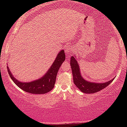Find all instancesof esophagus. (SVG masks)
Wrapping results in <instances>:
<instances>
[{
    "mask_svg": "<svg viewBox=\"0 0 127 127\" xmlns=\"http://www.w3.org/2000/svg\"><path fill=\"white\" fill-rule=\"evenodd\" d=\"M72 51V48L70 46H67V47L65 48V51H66V52H71Z\"/></svg>",
    "mask_w": 127,
    "mask_h": 127,
    "instance_id": "esophagus-1",
    "label": "esophagus"
}]
</instances>
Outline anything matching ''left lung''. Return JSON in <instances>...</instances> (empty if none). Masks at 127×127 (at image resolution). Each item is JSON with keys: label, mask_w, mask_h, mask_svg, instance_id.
I'll list each match as a JSON object with an SVG mask.
<instances>
[{"label": "left lung", "mask_w": 127, "mask_h": 127, "mask_svg": "<svg viewBox=\"0 0 127 127\" xmlns=\"http://www.w3.org/2000/svg\"><path fill=\"white\" fill-rule=\"evenodd\" d=\"M73 56L71 57L70 66L72 68L73 82L82 93L86 94H92L100 91L105 88L113 81V79L104 83L92 82L85 79L81 75L79 64Z\"/></svg>", "instance_id": "obj_1"}]
</instances>
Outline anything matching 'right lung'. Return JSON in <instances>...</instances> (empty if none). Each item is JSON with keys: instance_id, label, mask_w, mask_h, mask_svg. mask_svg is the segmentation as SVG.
Wrapping results in <instances>:
<instances>
[{"instance_id": "add662e5", "label": "right lung", "mask_w": 127, "mask_h": 127, "mask_svg": "<svg viewBox=\"0 0 127 127\" xmlns=\"http://www.w3.org/2000/svg\"><path fill=\"white\" fill-rule=\"evenodd\" d=\"M65 58L64 51L62 49L59 52L53 64L48 70L45 75L38 79L29 82H23L19 81L12 75V73L9 70V67H7V68H8L9 75L12 81L19 88H21L23 91L32 94H45L51 91L54 87L57 74L61 65L65 60Z\"/></svg>"}]
</instances>
